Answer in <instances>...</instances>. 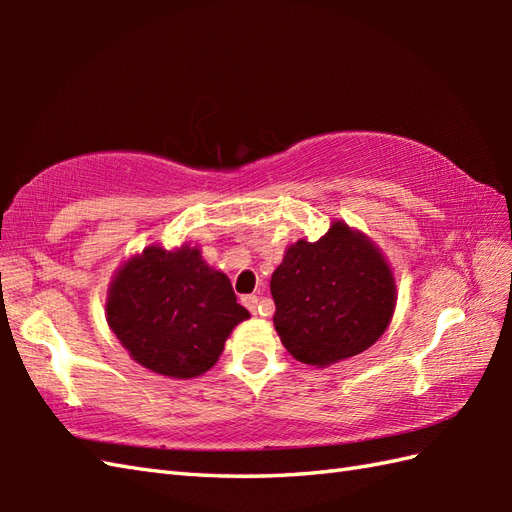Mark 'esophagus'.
I'll use <instances>...</instances> for the list:
<instances>
[{
    "label": "esophagus",
    "instance_id": "obj_1",
    "mask_svg": "<svg viewBox=\"0 0 512 512\" xmlns=\"http://www.w3.org/2000/svg\"><path fill=\"white\" fill-rule=\"evenodd\" d=\"M242 303H244V306L250 310V312H257V306H259V299L255 297V295H244L242 297Z\"/></svg>",
    "mask_w": 512,
    "mask_h": 512
}]
</instances>
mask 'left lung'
<instances>
[{"instance_id":"8db88e82","label":"left lung","mask_w":512,"mask_h":512,"mask_svg":"<svg viewBox=\"0 0 512 512\" xmlns=\"http://www.w3.org/2000/svg\"><path fill=\"white\" fill-rule=\"evenodd\" d=\"M275 328L306 365H332L372 347L387 330L396 286L385 257L341 222L319 242L290 246L270 279Z\"/></svg>"}]
</instances>
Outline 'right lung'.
I'll return each instance as SVG.
<instances>
[{"mask_svg": "<svg viewBox=\"0 0 512 512\" xmlns=\"http://www.w3.org/2000/svg\"><path fill=\"white\" fill-rule=\"evenodd\" d=\"M248 310L231 281L204 264L198 248L149 246L127 262L107 299V323L134 361L171 378L215 365L226 336Z\"/></svg>", "mask_w": 512, "mask_h": 512, "instance_id": "add662e5", "label": "right lung"}]
</instances>
